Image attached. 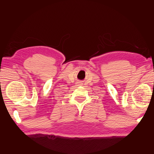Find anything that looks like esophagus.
<instances>
[{"label": "esophagus", "mask_w": 154, "mask_h": 154, "mask_svg": "<svg viewBox=\"0 0 154 154\" xmlns=\"http://www.w3.org/2000/svg\"><path fill=\"white\" fill-rule=\"evenodd\" d=\"M77 85H78V86H82L83 85V83H81L80 82H77Z\"/></svg>", "instance_id": "obj_1"}]
</instances>
